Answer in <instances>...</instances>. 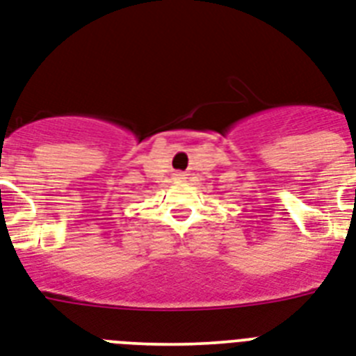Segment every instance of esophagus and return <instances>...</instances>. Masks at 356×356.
<instances>
[{
  "instance_id": "34e87169",
  "label": "esophagus",
  "mask_w": 356,
  "mask_h": 356,
  "mask_svg": "<svg viewBox=\"0 0 356 356\" xmlns=\"http://www.w3.org/2000/svg\"><path fill=\"white\" fill-rule=\"evenodd\" d=\"M175 176H176V178H181L184 175H181V172H175Z\"/></svg>"
}]
</instances>
